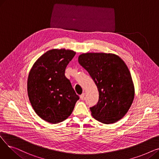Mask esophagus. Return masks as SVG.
Wrapping results in <instances>:
<instances>
[{
	"label": "esophagus",
	"instance_id": "1",
	"mask_svg": "<svg viewBox=\"0 0 159 159\" xmlns=\"http://www.w3.org/2000/svg\"><path fill=\"white\" fill-rule=\"evenodd\" d=\"M84 96H85V93H83L82 95H80V98L81 100H83V99H84Z\"/></svg>",
	"mask_w": 159,
	"mask_h": 159
}]
</instances>
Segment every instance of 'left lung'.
<instances>
[{
	"instance_id": "8db88e82",
	"label": "left lung",
	"mask_w": 159,
	"mask_h": 159,
	"mask_svg": "<svg viewBox=\"0 0 159 159\" xmlns=\"http://www.w3.org/2000/svg\"><path fill=\"white\" fill-rule=\"evenodd\" d=\"M79 62L97 86L99 98L90 107L91 115L104 124H112L126 114L133 101L134 86L130 72L121 58L112 53H87Z\"/></svg>"
}]
</instances>
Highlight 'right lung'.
I'll list each match as a JSON object with an SVG mask.
<instances>
[{
	"label": "right lung",
	"mask_w": 159,
	"mask_h": 159,
	"mask_svg": "<svg viewBox=\"0 0 159 159\" xmlns=\"http://www.w3.org/2000/svg\"><path fill=\"white\" fill-rule=\"evenodd\" d=\"M76 54L72 50H49L33 64L28 79V94L35 113L52 124L66 120L79 99L65 76L67 66Z\"/></svg>",
	"instance_id": "obj_1"
}]
</instances>
